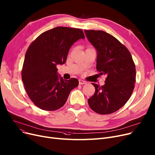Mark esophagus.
I'll list each match as a JSON object with an SVG mask.
<instances>
[{"mask_svg": "<svg viewBox=\"0 0 155 155\" xmlns=\"http://www.w3.org/2000/svg\"><path fill=\"white\" fill-rule=\"evenodd\" d=\"M78 82H79V84H80V85L87 84V82H85V81H84V80H81V79H80V80H78Z\"/></svg>", "mask_w": 155, "mask_h": 155, "instance_id": "1", "label": "esophagus"}]
</instances>
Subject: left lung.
Listing matches in <instances>:
<instances>
[{"mask_svg": "<svg viewBox=\"0 0 155 155\" xmlns=\"http://www.w3.org/2000/svg\"><path fill=\"white\" fill-rule=\"evenodd\" d=\"M86 36L97 51V70L106 75L105 84H92L95 94L88 103L100 114L117 111L131 97L136 82V68L127 48L114 36L102 31L85 30Z\"/></svg>", "mask_w": 155, "mask_h": 155, "instance_id": "left-lung-1", "label": "left lung"}]
</instances>
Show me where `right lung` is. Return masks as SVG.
<instances>
[{"instance_id": "1", "label": "right lung", "mask_w": 155, "mask_h": 155, "mask_svg": "<svg viewBox=\"0 0 155 155\" xmlns=\"http://www.w3.org/2000/svg\"><path fill=\"white\" fill-rule=\"evenodd\" d=\"M84 38L82 29L56 27L43 32L30 45L24 58L22 80L37 107L45 110L61 108L78 86L77 78L67 80L61 77L56 65L66 62L71 46Z\"/></svg>"}]
</instances>
